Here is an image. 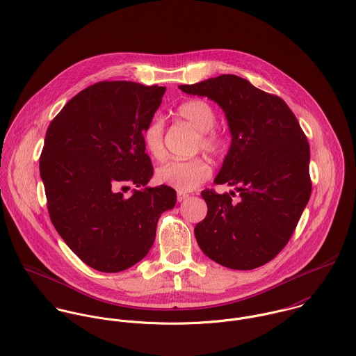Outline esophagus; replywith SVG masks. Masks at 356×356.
I'll return each instance as SVG.
<instances>
[{
    "instance_id": "esophagus-1",
    "label": "esophagus",
    "mask_w": 356,
    "mask_h": 356,
    "mask_svg": "<svg viewBox=\"0 0 356 356\" xmlns=\"http://www.w3.org/2000/svg\"><path fill=\"white\" fill-rule=\"evenodd\" d=\"M189 196L188 195H185V193H178V196H177V200L181 203V202H184V200H186Z\"/></svg>"
}]
</instances>
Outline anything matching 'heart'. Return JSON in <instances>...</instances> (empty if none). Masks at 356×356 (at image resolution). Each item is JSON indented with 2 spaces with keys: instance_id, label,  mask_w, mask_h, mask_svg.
<instances>
[{
  "instance_id": "b5f03b06",
  "label": "heart",
  "mask_w": 356,
  "mask_h": 356,
  "mask_svg": "<svg viewBox=\"0 0 356 356\" xmlns=\"http://www.w3.org/2000/svg\"><path fill=\"white\" fill-rule=\"evenodd\" d=\"M177 115L192 124L199 133V148L211 154L223 152L226 147L225 136L213 127L216 115L213 108L204 100H189L182 102ZM143 143L153 157L160 159L164 154V120L160 116H153L143 129ZM211 174L209 165L200 157L193 159H172L156 170L159 182L168 185L178 192H191L199 188Z\"/></svg>"
}]
</instances>
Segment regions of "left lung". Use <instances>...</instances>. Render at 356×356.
<instances>
[{
  "label": "left lung",
  "mask_w": 356,
  "mask_h": 356,
  "mask_svg": "<svg viewBox=\"0 0 356 356\" xmlns=\"http://www.w3.org/2000/svg\"><path fill=\"white\" fill-rule=\"evenodd\" d=\"M179 89L205 96L225 111L232 145L213 182L236 186L240 193L233 202L229 193L202 192L208 211L195 227L197 244L225 267H260L288 244L309 200L307 137L286 102L237 75Z\"/></svg>",
  "instance_id": "8db88e82"
}]
</instances>
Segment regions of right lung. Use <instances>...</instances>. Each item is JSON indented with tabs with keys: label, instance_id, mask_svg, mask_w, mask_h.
<instances>
[{
	"label": "right lung",
	"instance_id": "obj_1",
	"mask_svg": "<svg viewBox=\"0 0 356 356\" xmlns=\"http://www.w3.org/2000/svg\"><path fill=\"white\" fill-rule=\"evenodd\" d=\"M165 92L127 81H102L79 92L56 115L40 157L51 223L70 250L102 273H119L152 248L160 215L177 192L143 187L153 175L143 129Z\"/></svg>",
	"mask_w": 356,
	"mask_h": 356
}]
</instances>
